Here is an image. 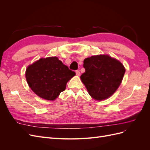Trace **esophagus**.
<instances>
[{
	"mask_svg": "<svg viewBox=\"0 0 150 150\" xmlns=\"http://www.w3.org/2000/svg\"><path fill=\"white\" fill-rule=\"evenodd\" d=\"M76 74L77 76H80L81 72H80V71L79 70H77V71H76Z\"/></svg>",
	"mask_w": 150,
	"mask_h": 150,
	"instance_id": "1",
	"label": "esophagus"
}]
</instances>
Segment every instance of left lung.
<instances>
[{
  "label": "left lung",
  "instance_id": "8db88e82",
  "mask_svg": "<svg viewBox=\"0 0 150 150\" xmlns=\"http://www.w3.org/2000/svg\"><path fill=\"white\" fill-rule=\"evenodd\" d=\"M83 66L85 72L81 76V81L92 98L99 101L116 91L125 72L120 61L107 55L86 58Z\"/></svg>",
  "mask_w": 150,
  "mask_h": 150
}]
</instances>
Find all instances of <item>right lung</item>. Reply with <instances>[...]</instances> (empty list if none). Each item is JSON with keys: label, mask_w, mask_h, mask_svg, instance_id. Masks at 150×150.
<instances>
[{"label": "right lung", "mask_w": 150, "mask_h": 150, "mask_svg": "<svg viewBox=\"0 0 150 150\" xmlns=\"http://www.w3.org/2000/svg\"><path fill=\"white\" fill-rule=\"evenodd\" d=\"M76 74L56 57L40 59L26 69L29 87L39 97L53 101L66 89L67 83Z\"/></svg>", "instance_id": "1"}]
</instances>
